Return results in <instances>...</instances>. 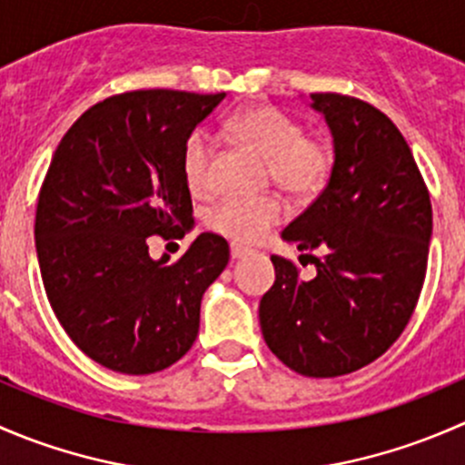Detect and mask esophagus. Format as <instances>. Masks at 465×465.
Returning a JSON list of instances; mask_svg holds the SVG:
<instances>
[{"instance_id":"1","label":"esophagus","mask_w":465,"mask_h":465,"mask_svg":"<svg viewBox=\"0 0 465 465\" xmlns=\"http://www.w3.org/2000/svg\"><path fill=\"white\" fill-rule=\"evenodd\" d=\"M247 254H250V250H247V247L236 245V242H232V259H233V261L242 259V256H247Z\"/></svg>"}]
</instances>
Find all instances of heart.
Here are the masks:
<instances>
[{
	"label": "heart",
	"instance_id": "heart-1",
	"mask_svg": "<svg viewBox=\"0 0 465 465\" xmlns=\"http://www.w3.org/2000/svg\"><path fill=\"white\" fill-rule=\"evenodd\" d=\"M229 137L242 148L265 159L267 175L279 189L294 198H308L323 184L331 168V154L320 139L303 137V128L290 116L272 107L241 112L224 125ZM213 145L204 133H195L186 142L182 171L193 195L211 191ZM283 218V204L276 198H229L209 213L206 223L236 242H256Z\"/></svg>",
	"mask_w": 465,
	"mask_h": 465
}]
</instances>
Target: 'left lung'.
Instances as JSON below:
<instances>
[{
    "mask_svg": "<svg viewBox=\"0 0 465 465\" xmlns=\"http://www.w3.org/2000/svg\"><path fill=\"white\" fill-rule=\"evenodd\" d=\"M332 134L326 189L283 229L317 267L311 281L272 256L276 281L261 299L265 344L292 371L337 378L367 367L401 337L419 302L432 204L410 145L378 107L311 94ZM322 252L312 257V252Z\"/></svg>",
    "mask_w": 465,
    "mask_h": 465,
    "instance_id": "1",
    "label": "left lung"
}]
</instances>
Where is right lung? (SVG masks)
<instances>
[{
  "mask_svg": "<svg viewBox=\"0 0 465 465\" xmlns=\"http://www.w3.org/2000/svg\"><path fill=\"white\" fill-rule=\"evenodd\" d=\"M224 94L139 89L92 105L42 182L35 250L51 308L101 367L145 376L175 364L200 331L204 290L227 267L223 236L200 233L177 261L148 238H182L193 218L182 157Z\"/></svg>",
  "mask_w": 465,
  "mask_h": 465,
  "instance_id": "right-lung-1",
  "label": "right lung"
}]
</instances>
